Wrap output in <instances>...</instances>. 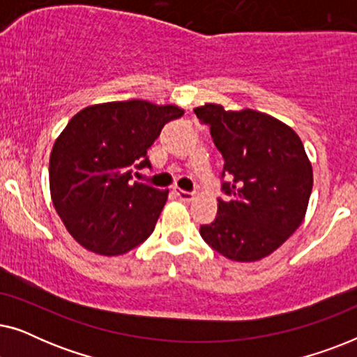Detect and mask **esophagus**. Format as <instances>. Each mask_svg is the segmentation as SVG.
<instances>
[{"label": "esophagus", "mask_w": 357, "mask_h": 357, "mask_svg": "<svg viewBox=\"0 0 357 357\" xmlns=\"http://www.w3.org/2000/svg\"><path fill=\"white\" fill-rule=\"evenodd\" d=\"M175 195H177L182 202H192L195 198V195L192 192H185V190H175Z\"/></svg>", "instance_id": "34e87169"}]
</instances>
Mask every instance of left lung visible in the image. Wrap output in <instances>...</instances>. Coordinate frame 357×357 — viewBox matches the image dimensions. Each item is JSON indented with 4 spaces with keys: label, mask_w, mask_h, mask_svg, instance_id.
<instances>
[{
    "label": "left lung",
    "mask_w": 357,
    "mask_h": 357,
    "mask_svg": "<svg viewBox=\"0 0 357 357\" xmlns=\"http://www.w3.org/2000/svg\"><path fill=\"white\" fill-rule=\"evenodd\" d=\"M195 114L222 154L227 195L218 199L216 219L199 234L229 260H261L304 221L314 185L304 144L291 126L252 109L206 104Z\"/></svg>",
    "instance_id": "1"
}]
</instances>
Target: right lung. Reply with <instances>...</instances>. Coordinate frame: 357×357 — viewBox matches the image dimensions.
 Segmentation results:
<instances>
[{"label":"right lung","mask_w":357,"mask_h":357,"mask_svg":"<svg viewBox=\"0 0 357 357\" xmlns=\"http://www.w3.org/2000/svg\"><path fill=\"white\" fill-rule=\"evenodd\" d=\"M177 105L148 100L89 105L68 121L50 154V193L73 238L97 255L133 250L153 234L169 190L133 182Z\"/></svg>","instance_id":"obj_1"}]
</instances>
